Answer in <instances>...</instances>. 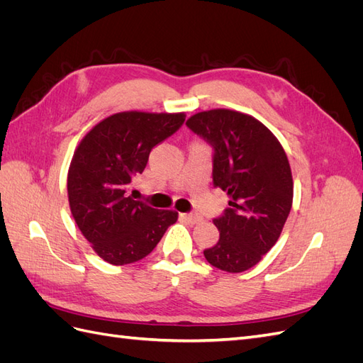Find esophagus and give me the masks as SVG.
Listing matches in <instances>:
<instances>
[{
	"label": "esophagus",
	"mask_w": 363,
	"mask_h": 363,
	"mask_svg": "<svg viewBox=\"0 0 363 363\" xmlns=\"http://www.w3.org/2000/svg\"><path fill=\"white\" fill-rule=\"evenodd\" d=\"M180 216L184 219V221H188L191 224H199L201 221V216L195 213H180Z\"/></svg>",
	"instance_id": "esophagus-1"
}]
</instances>
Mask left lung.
Instances as JSON below:
<instances>
[{"mask_svg":"<svg viewBox=\"0 0 363 363\" xmlns=\"http://www.w3.org/2000/svg\"><path fill=\"white\" fill-rule=\"evenodd\" d=\"M186 125L213 147V184L230 199L213 219L219 240L204 257L218 269L247 271L276 245L291 212L286 152L260 121L228 108L195 113Z\"/></svg>","mask_w":363,"mask_h":363,"instance_id":"8db88e82","label":"left lung"}]
</instances>
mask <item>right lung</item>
Here are the masks:
<instances>
[{
  "label": "right lung",
  "instance_id": "add662e5",
  "mask_svg": "<svg viewBox=\"0 0 363 363\" xmlns=\"http://www.w3.org/2000/svg\"><path fill=\"white\" fill-rule=\"evenodd\" d=\"M184 113L121 112L100 121L77 147L68 171L71 213L94 251L112 265L148 256L179 213L127 195L151 150L184 123Z\"/></svg>",
  "mask_w": 363,
  "mask_h": 363
}]
</instances>
